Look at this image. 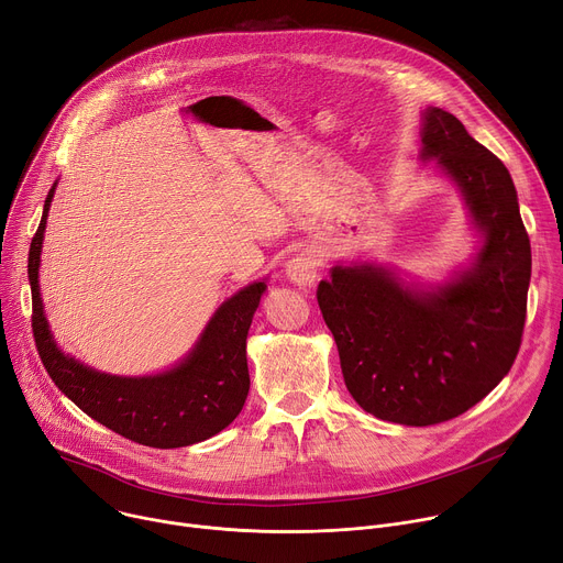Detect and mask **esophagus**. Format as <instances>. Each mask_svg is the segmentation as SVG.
Returning <instances> with one entry per match:
<instances>
[{"label": "esophagus", "instance_id": "34e87169", "mask_svg": "<svg viewBox=\"0 0 563 563\" xmlns=\"http://www.w3.org/2000/svg\"><path fill=\"white\" fill-rule=\"evenodd\" d=\"M319 255L314 251H300L285 263V274L287 278L298 285V287H308L317 280L319 274Z\"/></svg>", "mask_w": 563, "mask_h": 563}]
</instances>
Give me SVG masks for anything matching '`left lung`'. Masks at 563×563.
<instances>
[{
	"instance_id": "obj_1",
	"label": "left lung",
	"mask_w": 563,
	"mask_h": 563,
	"mask_svg": "<svg viewBox=\"0 0 563 563\" xmlns=\"http://www.w3.org/2000/svg\"><path fill=\"white\" fill-rule=\"evenodd\" d=\"M422 162L463 197L481 246L444 283L377 263H336L319 283L345 386L366 413L406 427L463 416L512 368L532 272L519 197L503 162L440 108L422 112Z\"/></svg>"
}]
</instances>
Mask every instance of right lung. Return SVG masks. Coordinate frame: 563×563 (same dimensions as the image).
I'll return each instance as SVG.
<instances>
[{"mask_svg": "<svg viewBox=\"0 0 563 563\" xmlns=\"http://www.w3.org/2000/svg\"><path fill=\"white\" fill-rule=\"evenodd\" d=\"M56 186L58 181L44 199L42 220L29 251L33 336L48 377L80 411L132 442L177 449L213 438L244 406L249 393L246 334L267 280H255L227 298L173 368L141 377L100 373L58 347L44 314L40 255Z\"/></svg>", "mask_w": 563, "mask_h": 563, "instance_id": "obj_1", "label": "right lung"}]
</instances>
